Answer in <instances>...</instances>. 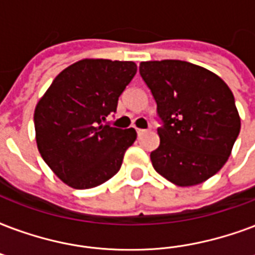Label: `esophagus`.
I'll return each instance as SVG.
<instances>
[{
	"instance_id": "34e87169",
	"label": "esophagus",
	"mask_w": 255,
	"mask_h": 255,
	"mask_svg": "<svg viewBox=\"0 0 255 255\" xmlns=\"http://www.w3.org/2000/svg\"><path fill=\"white\" fill-rule=\"evenodd\" d=\"M136 132H137V135L141 136V135H144L145 132H148V129H143V128H137V129H136Z\"/></svg>"
}]
</instances>
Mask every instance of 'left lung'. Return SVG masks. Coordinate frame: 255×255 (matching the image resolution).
Instances as JSON below:
<instances>
[{
	"label": "left lung",
	"mask_w": 255,
	"mask_h": 255,
	"mask_svg": "<svg viewBox=\"0 0 255 255\" xmlns=\"http://www.w3.org/2000/svg\"><path fill=\"white\" fill-rule=\"evenodd\" d=\"M160 122L156 172L176 186H195L215 175L230 156L241 129L234 95L225 81L180 60L140 63Z\"/></svg>",
	"instance_id": "obj_1"
}]
</instances>
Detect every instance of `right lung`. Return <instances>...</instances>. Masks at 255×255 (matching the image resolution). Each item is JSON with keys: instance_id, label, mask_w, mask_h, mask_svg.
<instances>
[{"instance_id": "1", "label": "right lung", "mask_w": 255, "mask_h": 255, "mask_svg": "<svg viewBox=\"0 0 255 255\" xmlns=\"http://www.w3.org/2000/svg\"><path fill=\"white\" fill-rule=\"evenodd\" d=\"M132 61L81 60L65 68L34 110L42 159L64 183L77 190L96 187L120 170L133 128L106 123L136 73Z\"/></svg>"}]
</instances>
